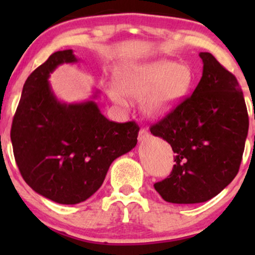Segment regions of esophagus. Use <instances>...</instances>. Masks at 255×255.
Segmentation results:
<instances>
[{
  "label": "esophagus",
  "instance_id": "1",
  "mask_svg": "<svg viewBox=\"0 0 255 255\" xmlns=\"http://www.w3.org/2000/svg\"><path fill=\"white\" fill-rule=\"evenodd\" d=\"M148 137H149V133H148L147 131L145 130V128H140V130H139V134H138L139 141H145V140H147Z\"/></svg>",
  "mask_w": 255,
  "mask_h": 255
}]
</instances>
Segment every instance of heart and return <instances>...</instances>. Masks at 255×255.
I'll list each match as a JSON object with an SVG mask.
<instances>
[{"label":"heart","mask_w":255,"mask_h":255,"mask_svg":"<svg viewBox=\"0 0 255 255\" xmlns=\"http://www.w3.org/2000/svg\"><path fill=\"white\" fill-rule=\"evenodd\" d=\"M193 82V73L184 65L168 60L152 61L121 69L116 86H109L108 95L115 103L127 106L125 95L141 99L149 117H161L183 99Z\"/></svg>","instance_id":"heart-1"}]
</instances>
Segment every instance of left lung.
Masks as SVG:
<instances>
[{"label":"left lung","instance_id":"obj_1","mask_svg":"<svg viewBox=\"0 0 255 255\" xmlns=\"http://www.w3.org/2000/svg\"><path fill=\"white\" fill-rule=\"evenodd\" d=\"M194 93L149 130L172 146L175 165L154 183L169 203L207 202L231 183L242 163L249 114L236 76L208 52Z\"/></svg>","mask_w":255,"mask_h":255}]
</instances>
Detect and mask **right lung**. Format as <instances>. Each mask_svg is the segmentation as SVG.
Wrapping results in <instances>:
<instances>
[{"label":"right lung","mask_w":255,"mask_h":255,"mask_svg":"<svg viewBox=\"0 0 255 255\" xmlns=\"http://www.w3.org/2000/svg\"><path fill=\"white\" fill-rule=\"evenodd\" d=\"M58 51L29 75L12 120L10 138L20 175L41 196L78 204L102 186L111 162L137 145L135 122L107 120L94 101L57 100L48 78L59 65L76 62Z\"/></svg>","instance_id":"obj_1"}]
</instances>
